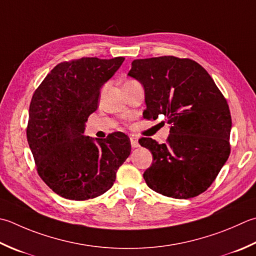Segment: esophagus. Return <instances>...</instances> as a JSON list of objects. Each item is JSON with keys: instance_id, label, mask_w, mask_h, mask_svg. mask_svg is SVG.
I'll return each instance as SVG.
<instances>
[{"instance_id": "obj_1", "label": "esophagus", "mask_w": 256, "mask_h": 256, "mask_svg": "<svg viewBox=\"0 0 256 256\" xmlns=\"http://www.w3.org/2000/svg\"><path fill=\"white\" fill-rule=\"evenodd\" d=\"M130 141H131V146L132 148H138L140 146V144H138V138H134V136H131L130 138Z\"/></svg>"}]
</instances>
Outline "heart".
<instances>
[{
	"label": "heart",
	"mask_w": 256,
	"mask_h": 256,
	"mask_svg": "<svg viewBox=\"0 0 256 256\" xmlns=\"http://www.w3.org/2000/svg\"><path fill=\"white\" fill-rule=\"evenodd\" d=\"M128 82H131V81H128Z\"/></svg>",
	"instance_id": "obj_1"
}]
</instances>
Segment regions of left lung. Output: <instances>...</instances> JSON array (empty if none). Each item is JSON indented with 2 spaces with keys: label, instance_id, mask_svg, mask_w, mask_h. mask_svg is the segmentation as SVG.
Listing matches in <instances>:
<instances>
[{
  "label": "left lung",
  "instance_id": "left-lung-1",
  "mask_svg": "<svg viewBox=\"0 0 256 256\" xmlns=\"http://www.w3.org/2000/svg\"><path fill=\"white\" fill-rule=\"evenodd\" d=\"M130 76L143 85V116L166 118L165 144L142 138L153 163L143 178L150 188L173 198H190L211 186L231 152L232 118L226 98L206 70L191 58L134 60Z\"/></svg>",
  "mask_w": 256,
  "mask_h": 256
}]
</instances>
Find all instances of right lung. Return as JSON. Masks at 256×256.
<instances>
[{"label": "right lung", "instance_id": "obj_1", "mask_svg": "<svg viewBox=\"0 0 256 256\" xmlns=\"http://www.w3.org/2000/svg\"><path fill=\"white\" fill-rule=\"evenodd\" d=\"M123 61L82 58L58 63L35 90L28 142L40 178L60 196L85 201L102 195L131 153L130 138L121 132L98 143L83 135L88 118L98 108L102 85Z\"/></svg>", "mask_w": 256, "mask_h": 256}]
</instances>
